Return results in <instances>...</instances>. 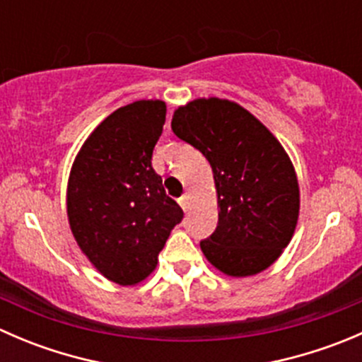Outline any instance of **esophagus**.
I'll return each instance as SVG.
<instances>
[{"label":"esophagus","mask_w":362,"mask_h":362,"mask_svg":"<svg viewBox=\"0 0 362 362\" xmlns=\"http://www.w3.org/2000/svg\"><path fill=\"white\" fill-rule=\"evenodd\" d=\"M178 203H180V206L184 208V211H187L189 206H191V196L184 194L180 199H178Z\"/></svg>","instance_id":"1"}]
</instances>
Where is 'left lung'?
I'll list each match as a JSON object with an SVG mask.
<instances>
[{"instance_id":"1","label":"left lung","mask_w":362,"mask_h":362,"mask_svg":"<svg viewBox=\"0 0 362 362\" xmlns=\"http://www.w3.org/2000/svg\"><path fill=\"white\" fill-rule=\"evenodd\" d=\"M171 129L206 158L218 198L203 254L221 272L249 276L276 261L293 238L299 187L275 136L240 105L208 98L175 112Z\"/></svg>"}]
</instances>
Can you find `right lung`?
Segmentation results:
<instances>
[{
    "mask_svg": "<svg viewBox=\"0 0 362 362\" xmlns=\"http://www.w3.org/2000/svg\"><path fill=\"white\" fill-rule=\"evenodd\" d=\"M166 105L134 101L108 115L80 148L68 182V218L89 261L112 282L134 286L184 211L152 168Z\"/></svg>",
    "mask_w": 362,
    "mask_h": 362,
    "instance_id": "right-lung-1",
    "label": "right lung"
}]
</instances>
